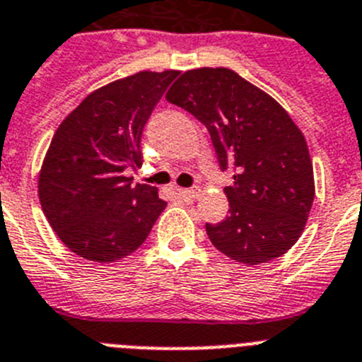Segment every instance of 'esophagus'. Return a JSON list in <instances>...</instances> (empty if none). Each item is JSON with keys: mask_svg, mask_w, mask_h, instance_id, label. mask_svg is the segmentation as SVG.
Here are the masks:
<instances>
[{"mask_svg": "<svg viewBox=\"0 0 362 362\" xmlns=\"http://www.w3.org/2000/svg\"><path fill=\"white\" fill-rule=\"evenodd\" d=\"M178 194L184 198H197L200 194V189L198 187H189V189H178Z\"/></svg>", "mask_w": 362, "mask_h": 362, "instance_id": "1", "label": "esophagus"}]
</instances>
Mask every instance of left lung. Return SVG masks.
I'll return each instance as SVG.
<instances>
[{
    "label": "left lung",
    "mask_w": 362,
    "mask_h": 362,
    "mask_svg": "<svg viewBox=\"0 0 362 362\" xmlns=\"http://www.w3.org/2000/svg\"><path fill=\"white\" fill-rule=\"evenodd\" d=\"M165 99L207 128L221 171L229 216L205 223L211 243L245 265L279 258L301 236L314 202L305 136L270 95L229 68L182 74Z\"/></svg>",
    "instance_id": "left-lung-1"
}]
</instances>
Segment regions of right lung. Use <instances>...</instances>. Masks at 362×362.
<instances>
[{
  "mask_svg": "<svg viewBox=\"0 0 362 362\" xmlns=\"http://www.w3.org/2000/svg\"><path fill=\"white\" fill-rule=\"evenodd\" d=\"M178 71H139L99 88L55 132L39 175V200L61 242L81 258L110 263L144 243L165 209L158 189L132 184L141 136Z\"/></svg>",
  "mask_w": 362,
  "mask_h": 362,
  "instance_id": "obj_1",
  "label": "right lung"
}]
</instances>
